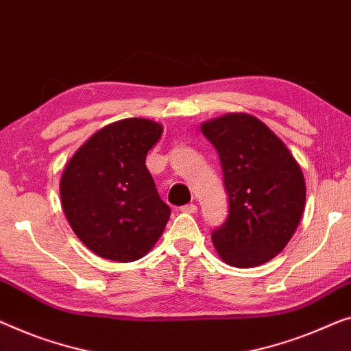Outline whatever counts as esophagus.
Returning <instances> with one entry per match:
<instances>
[{
	"instance_id": "1",
	"label": "esophagus",
	"mask_w": 351,
	"mask_h": 351,
	"mask_svg": "<svg viewBox=\"0 0 351 351\" xmlns=\"http://www.w3.org/2000/svg\"><path fill=\"white\" fill-rule=\"evenodd\" d=\"M182 213H191V214H193V213H197V205H193V203H191V205H184V206H181L180 208Z\"/></svg>"
}]
</instances>
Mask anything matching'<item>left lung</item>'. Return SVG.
<instances>
[{
    "label": "left lung",
    "instance_id": "left-lung-1",
    "mask_svg": "<svg viewBox=\"0 0 351 351\" xmlns=\"http://www.w3.org/2000/svg\"><path fill=\"white\" fill-rule=\"evenodd\" d=\"M217 149L228 195V216L213 230L219 257L237 268L274 258L295 233L306 205L301 167L265 123L228 113L202 124Z\"/></svg>",
    "mask_w": 351,
    "mask_h": 351
}]
</instances>
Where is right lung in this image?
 Here are the masks:
<instances>
[{"instance_id":"right-lung-1","label":"right lung","mask_w":351,"mask_h":351,"mask_svg":"<svg viewBox=\"0 0 351 351\" xmlns=\"http://www.w3.org/2000/svg\"><path fill=\"white\" fill-rule=\"evenodd\" d=\"M162 125L128 118L96 132L72 156L60 182L61 205L78 239L99 257L135 261L149 252L170 219L146 154Z\"/></svg>"}]
</instances>
